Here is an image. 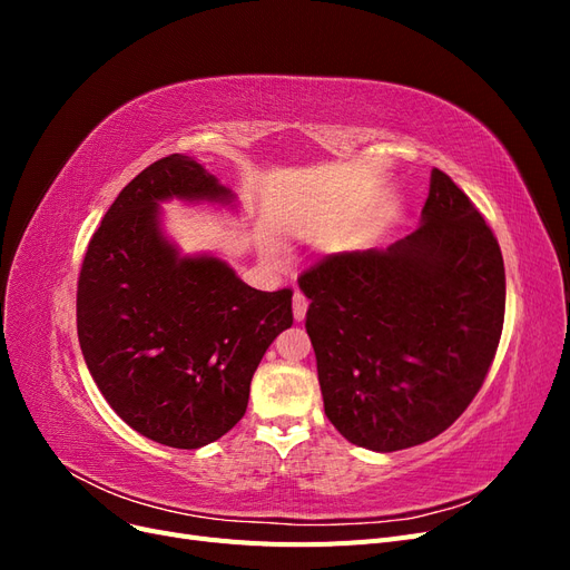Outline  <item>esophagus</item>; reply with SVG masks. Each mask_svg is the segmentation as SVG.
I'll use <instances>...</instances> for the list:
<instances>
[{"mask_svg": "<svg viewBox=\"0 0 570 570\" xmlns=\"http://www.w3.org/2000/svg\"><path fill=\"white\" fill-rule=\"evenodd\" d=\"M306 306H308L306 297L302 295V292H295V297H292V314H295V321H297V323H302V321H304V316H306Z\"/></svg>", "mask_w": 570, "mask_h": 570, "instance_id": "34e87169", "label": "esophagus"}]
</instances>
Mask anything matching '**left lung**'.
I'll return each mask as SVG.
<instances>
[{
    "instance_id": "1",
    "label": "left lung",
    "mask_w": 570,
    "mask_h": 570,
    "mask_svg": "<svg viewBox=\"0 0 570 570\" xmlns=\"http://www.w3.org/2000/svg\"><path fill=\"white\" fill-rule=\"evenodd\" d=\"M325 416L371 452L444 433L473 402L504 325L497 237L433 168L419 228L387 249L325 256L299 278Z\"/></svg>"
}]
</instances>
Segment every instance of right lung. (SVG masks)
Here are the masks:
<instances>
[{"label": "right lung", "instance_id": "add662e5", "mask_svg": "<svg viewBox=\"0 0 570 570\" xmlns=\"http://www.w3.org/2000/svg\"><path fill=\"white\" fill-rule=\"evenodd\" d=\"M237 206L197 159L170 154L116 197L85 252L78 340L109 406L176 450L216 442L245 416L252 375L292 325V289L262 292L220 256L183 254L164 202Z\"/></svg>", "mask_w": 570, "mask_h": 570}]
</instances>
